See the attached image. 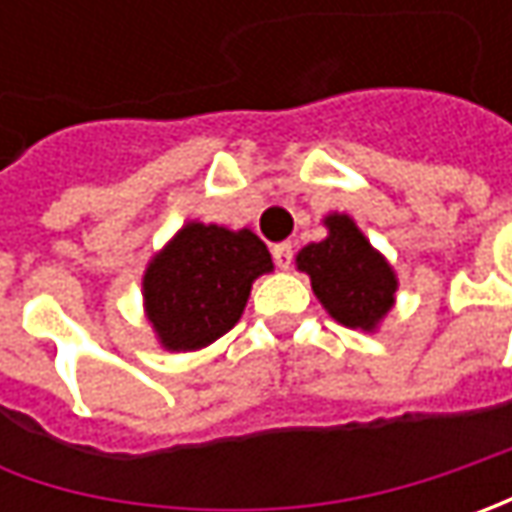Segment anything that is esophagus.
<instances>
[{
  "label": "esophagus",
  "mask_w": 512,
  "mask_h": 512,
  "mask_svg": "<svg viewBox=\"0 0 512 512\" xmlns=\"http://www.w3.org/2000/svg\"><path fill=\"white\" fill-rule=\"evenodd\" d=\"M273 262H276V267L287 270L290 262H293V245H290V242H282V245L273 247Z\"/></svg>",
  "instance_id": "esophagus-1"
}]
</instances>
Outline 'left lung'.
Instances as JSON below:
<instances>
[{
  "instance_id": "left-lung-1",
  "label": "left lung",
  "mask_w": 512,
  "mask_h": 512,
  "mask_svg": "<svg viewBox=\"0 0 512 512\" xmlns=\"http://www.w3.org/2000/svg\"><path fill=\"white\" fill-rule=\"evenodd\" d=\"M327 239L299 250L316 299L344 327L373 333L396 302L399 279L347 213L325 216Z\"/></svg>"
}]
</instances>
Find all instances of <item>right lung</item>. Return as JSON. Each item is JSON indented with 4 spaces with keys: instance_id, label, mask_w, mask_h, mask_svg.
Wrapping results in <instances>:
<instances>
[{
    "instance_id": "1",
    "label": "right lung",
    "mask_w": 512,
    "mask_h": 512,
    "mask_svg": "<svg viewBox=\"0 0 512 512\" xmlns=\"http://www.w3.org/2000/svg\"><path fill=\"white\" fill-rule=\"evenodd\" d=\"M273 270L265 242L250 230L187 222L150 259L142 296L165 350H202L239 322L253 282Z\"/></svg>"
}]
</instances>
